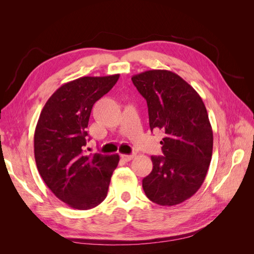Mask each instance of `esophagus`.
Instances as JSON below:
<instances>
[{
    "instance_id": "esophagus-1",
    "label": "esophagus",
    "mask_w": 254,
    "mask_h": 254,
    "mask_svg": "<svg viewBox=\"0 0 254 254\" xmlns=\"http://www.w3.org/2000/svg\"><path fill=\"white\" fill-rule=\"evenodd\" d=\"M121 158L123 161L128 162V161H131L134 158V155H121Z\"/></svg>"
}]
</instances>
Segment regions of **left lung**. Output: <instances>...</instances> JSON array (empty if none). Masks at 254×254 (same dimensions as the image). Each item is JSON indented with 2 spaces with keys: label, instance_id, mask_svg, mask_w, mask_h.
I'll return each mask as SVG.
<instances>
[{
  "label": "left lung",
  "instance_id": "1",
  "mask_svg": "<svg viewBox=\"0 0 254 254\" xmlns=\"http://www.w3.org/2000/svg\"><path fill=\"white\" fill-rule=\"evenodd\" d=\"M146 99L149 127L160 129L163 156H151L152 171L143 179L146 196L160 205H176L200 189L209 170L213 131L205 106L179 75L151 70L132 76Z\"/></svg>",
  "mask_w": 254,
  "mask_h": 254
}]
</instances>
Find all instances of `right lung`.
Masks as SVG:
<instances>
[{"mask_svg":"<svg viewBox=\"0 0 254 254\" xmlns=\"http://www.w3.org/2000/svg\"><path fill=\"white\" fill-rule=\"evenodd\" d=\"M119 77L86 76L63 84L38 120L34 136L37 168L54 195L73 209L89 210L102 203L119 164V155L84 152L92 107Z\"/></svg>","mask_w":254,"mask_h":254,"instance_id":"right-lung-1","label":"right lung"}]
</instances>
